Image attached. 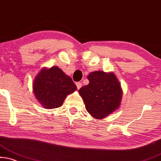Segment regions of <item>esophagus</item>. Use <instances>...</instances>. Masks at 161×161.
Wrapping results in <instances>:
<instances>
[{"label":"esophagus","mask_w":161,"mask_h":161,"mask_svg":"<svg viewBox=\"0 0 161 161\" xmlns=\"http://www.w3.org/2000/svg\"><path fill=\"white\" fill-rule=\"evenodd\" d=\"M76 85L77 88H78V89H79V88H80L81 87H82V82H76Z\"/></svg>","instance_id":"34e87169"}]
</instances>
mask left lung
Listing matches in <instances>:
<instances>
[{
	"label": "left lung",
	"mask_w": 161,
	"mask_h": 161,
	"mask_svg": "<svg viewBox=\"0 0 161 161\" xmlns=\"http://www.w3.org/2000/svg\"><path fill=\"white\" fill-rule=\"evenodd\" d=\"M89 84L79 89V92L90 114L97 119L105 118L118 108L120 104L121 86L113 73L95 71L87 76Z\"/></svg>",
	"instance_id": "8db88e82"
}]
</instances>
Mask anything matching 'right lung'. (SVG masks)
<instances>
[{
    "instance_id": "1",
    "label": "right lung",
    "mask_w": 161,
    "mask_h": 161,
    "mask_svg": "<svg viewBox=\"0 0 161 161\" xmlns=\"http://www.w3.org/2000/svg\"><path fill=\"white\" fill-rule=\"evenodd\" d=\"M76 89L72 79L56 66L41 70L33 82L34 94L46 108L62 106L67 95Z\"/></svg>"
}]
</instances>
